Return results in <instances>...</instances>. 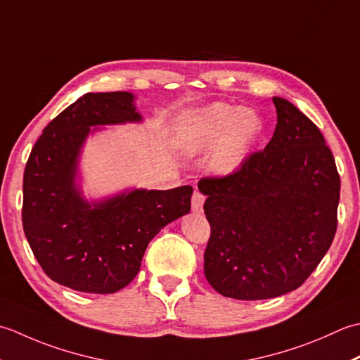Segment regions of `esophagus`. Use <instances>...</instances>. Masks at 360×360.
Returning a JSON list of instances; mask_svg holds the SVG:
<instances>
[{
  "label": "esophagus",
  "instance_id": "esophagus-1",
  "mask_svg": "<svg viewBox=\"0 0 360 360\" xmlns=\"http://www.w3.org/2000/svg\"><path fill=\"white\" fill-rule=\"evenodd\" d=\"M203 203H205V197H203V194L199 193V191H197V193H194V195H193V211L202 212Z\"/></svg>",
  "mask_w": 360,
  "mask_h": 360
}]
</instances>
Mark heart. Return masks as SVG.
<instances>
[{
  "label": "heart",
  "mask_w": 360,
  "mask_h": 360,
  "mask_svg": "<svg viewBox=\"0 0 360 360\" xmlns=\"http://www.w3.org/2000/svg\"><path fill=\"white\" fill-rule=\"evenodd\" d=\"M264 131L266 121L258 110L216 102L188 116L180 146L193 157L208 153V171L229 179L247 165Z\"/></svg>",
  "instance_id": "heart-1"
}]
</instances>
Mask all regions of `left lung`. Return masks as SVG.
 Instances as JSON below:
<instances>
[{"mask_svg": "<svg viewBox=\"0 0 360 360\" xmlns=\"http://www.w3.org/2000/svg\"><path fill=\"white\" fill-rule=\"evenodd\" d=\"M276 127L262 152L229 179H203L211 225L205 276L236 300H266L300 288L333 244L340 177L319 127L274 96Z\"/></svg>", "mask_w": 360, "mask_h": 360, "instance_id": "obj_1", "label": "left lung"}]
</instances>
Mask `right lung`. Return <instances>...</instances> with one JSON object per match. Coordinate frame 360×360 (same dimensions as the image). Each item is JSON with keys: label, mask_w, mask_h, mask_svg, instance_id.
Instances as JSON below:
<instances>
[{"label": "right lung", "mask_w": 360, "mask_h": 360, "mask_svg": "<svg viewBox=\"0 0 360 360\" xmlns=\"http://www.w3.org/2000/svg\"><path fill=\"white\" fill-rule=\"evenodd\" d=\"M129 91L86 93L37 139L23 177V229L51 280L79 292L115 293L134 280L149 242L191 210L193 186L84 194L86 139L105 126L141 124Z\"/></svg>", "instance_id": "1"}]
</instances>
